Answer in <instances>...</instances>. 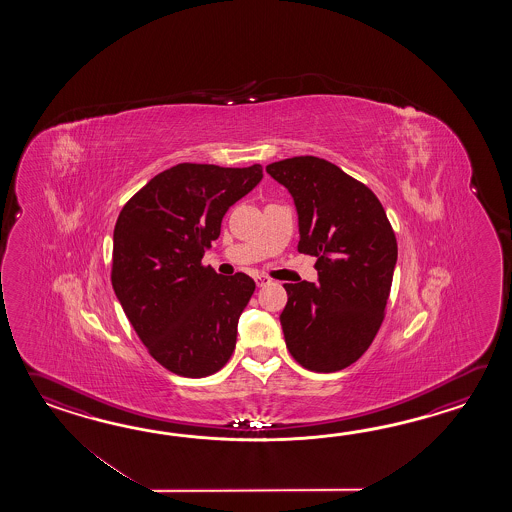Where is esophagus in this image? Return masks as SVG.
I'll return each instance as SVG.
<instances>
[{"instance_id":"obj_1","label":"esophagus","mask_w":512,"mask_h":512,"mask_svg":"<svg viewBox=\"0 0 512 512\" xmlns=\"http://www.w3.org/2000/svg\"><path fill=\"white\" fill-rule=\"evenodd\" d=\"M254 282H256L258 287H263V285H269V283H271V278L265 276V274H256V276H254Z\"/></svg>"}]
</instances>
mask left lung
<instances>
[{"label": "left lung", "mask_w": 512, "mask_h": 512, "mask_svg": "<svg viewBox=\"0 0 512 512\" xmlns=\"http://www.w3.org/2000/svg\"><path fill=\"white\" fill-rule=\"evenodd\" d=\"M265 170L294 197L298 251L316 256L318 271V283H283L285 344L305 370H344L386 315L397 261L392 223L368 186L326 159L300 155Z\"/></svg>", "instance_id": "8db88e82"}]
</instances>
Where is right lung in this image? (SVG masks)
<instances>
[{
  "mask_svg": "<svg viewBox=\"0 0 512 512\" xmlns=\"http://www.w3.org/2000/svg\"><path fill=\"white\" fill-rule=\"evenodd\" d=\"M261 177L260 164H175L120 210L111 285L148 353L175 375L207 377L234 353L256 283L245 272L219 276L201 260L225 212Z\"/></svg>",
  "mask_w": 512,
  "mask_h": 512,
  "instance_id": "add662e5",
  "label": "right lung"
}]
</instances>
